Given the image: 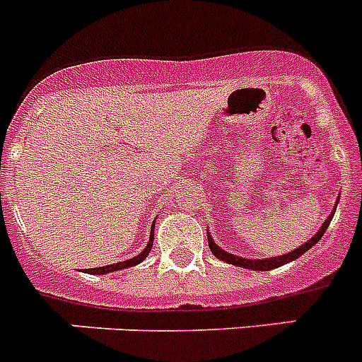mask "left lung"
Returning <instances> with one entry per match:
<instances>
[{"instance_id":"obj_1","label":"left lung","mask_w":362,"mask_h":362,"mask_svg":"<svg viewBox=\"0 0 362 362\" xmlns=\"http://www.w3.org/2000/svg\"><path fill=\"white\" fill-rule=\"evenodd\" d=\"M339 201V199H337ZM332 217H334V212L328 216V219L322 223V226L319 228V232L313 235L312 239H308V241L305 243L303 246H299V248H296V250L288 252V254L284 255H277V257H268V259H243L239 257V255H233V254H228V252L221 250L219 246L214 243L212 235L209 233V246L210 250H212V254L216 255L217 259H221V261H225V263L228 264H235V267H241V268H248V270H274V268H279L283 267V264L290 263V261H293V259L300 257V255L305 254V252H308L310 248H312L315 243L319 241V239L322 238V233L326 232V228H328V225H330Z\"/></svg>"}]
</instances>
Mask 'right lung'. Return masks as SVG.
Masks as SVG:
<instances>
[{"mask_svg":"<svg viewBox=\"0 0 362 362\" xmlns=\"http://www.w3.org/2000/svg\"><path fill=\"white\" fill-rule=\"evenodd\" d=\"M152 243H153V225L152 230H150V239H148V245H146L145 250L141 254H137L136 257L129 259V261H121V263H114V264H108V267H99V268H88L86 274H110V272H117V270H123V268H130V267H136L139 264L141 261H145L146 255L150 254L152 250Z\"/></svg>","mask_w":362,"mask_h":362,"instance_id":"obj_1","label":"right lung"}]
</instances>
